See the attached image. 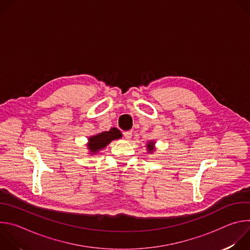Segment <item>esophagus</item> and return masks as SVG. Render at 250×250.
Wrapping results in <instances>:
<instances>
[{"instance_id":"34e87169","label":"esophagus","mask_w":250,"mask_h":250,"mask_svg":"<svg viewBox=\"0 0 250 250\" xmlns=\"http://www.w3.org/2000/svg\"><path fill=\"white\" fill-rule=\"evenodd\" d=\"M124 136H125V139H129V138H131V136H132V131H130V130H128V131H125V132H124Z\"/></svg>"}]
</instances>
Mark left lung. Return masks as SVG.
Wrapping results in <instances>:
<instances>
[{"label":"left lung","instance_id":"1","mask_svg":"<svg viewBox=\"0 0 250 250\" xmlns=\"http://www.w3.org/2000/svg\"><path fill=\"white\" fill-rule=\"evenodd\" d=\"M153 142H150V144L149 145H147V148H148V150L149 151H152L153 150Z\"/></svg>","mask_w":250,"mask_h":250}]
</instances>
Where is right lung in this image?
<instances>
[{"instance_id": "add662e5", "label": "right lung", "mask_w": 250, "mask_h": 250, "mask_svg": "<svg viewBox=\"0 0 250 250\" xmlns=\"http://www.w3.org/2000/svg\"><path fill=\"white\" fill-rule=\"evenodd\" d=\"M121 136H122V133L119 129L112 128L109 131H104L95 136L90 137L88 147L91 152L96 153L100 149H103L104 146H108L112 140L120 138Z\"/></svg>"}]
</instances>
